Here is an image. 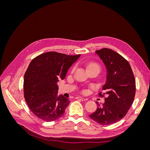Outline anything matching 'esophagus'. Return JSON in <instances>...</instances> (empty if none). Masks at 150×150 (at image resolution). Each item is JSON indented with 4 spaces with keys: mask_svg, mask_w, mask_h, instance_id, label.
Returning a JSON list of instances; mask_svg holds the SVG:
<instances>
[{
    "mask_svg": "<svg viewBox=\"0 0 150 150\" xmlns=\"http://www.w3.org/2000/svg\"><path fill=\"white\" fill-rule=\"evenodd\" d=\"M76 99H79V100H81V101H87V99L84 98H81V97H77V98H76Z\"/></svg>",
    "mask_w": 150,
    "mask_h": 150,
    "instance_id": "34e87169",
    "label": "esophagus"
}]
</instances>
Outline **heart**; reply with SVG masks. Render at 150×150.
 <instances>
[{
  "label": "heart",
  "mask_w": 150,
  "mask_h": 150,
  "mask_svg": "<svg viewBox=\"0 0 150 150\" xmlns=\"http://www.w3.org/2000/svg\"><path fill=\"white\" fill-rule=\"evenodd\" d=\"M87 67L88 71H91V70H93V69H96L97 71H98L99 72H100L101 70V66L99 65L98 63L96 62H89L88 65H87ZM76 70V67L74 66L72 69V72H74V71ZM87 93V91H84V93Z\"/></svg>",
  "instance_id": "obj_1"
}]
</instances>
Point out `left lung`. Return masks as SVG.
I'll return each instance as SVG.
<instances>
[{
	"instance_id": "1",
	"label": "left lung",
	"mask_w": 150,
	"mask_h": 150,
	"mask_svg": "<svg viewBox=\"0 0 150 150\" xmlns=\"http://www.w3.org/2000/svg\"><path fill=\"white\" fill-rule=\"evenodd\" d=\"M96 53L100 57L107 70L106 82L103 89L107 94L101 106L97 103L96 111L89 116L101 125H110L121 120L128 112L133 103L136 82L129 62L112 50L103 48ZM99 93V96L104 95Z\"/></svg>"
}]
</instances>
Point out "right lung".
I'll list each match as a JSON object with an SVG mask.
<instances>
[{
	"label": "right lung",
	"instance_id": "obj_1",
	"mask_svg": "<svg viewBox=\"0 0 150 150\" xmlns=\"http://www.w3.org/2000/svg\"><path fill=\"white\" fill-rule=\"evenodd\" d=\"M80 56L51 51L30 62L24 74V98L39 119L51 122L64 115L70 101L62 95L57 96V83L65 78L68 69Z\"/></svg>",
	"mask_w": 150,
	"mask_h": 150
}]
</instances>
